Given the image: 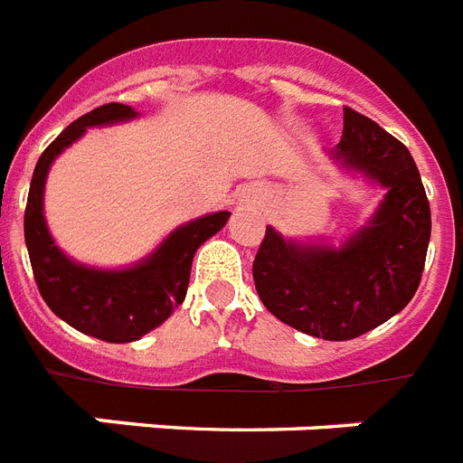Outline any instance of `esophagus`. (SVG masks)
Listing matches in <instances>:
<instances>
[{
	"label": "esophagus",
	"instance_id": "34e87169",
	"mask_svg": "<svg viewBox=\"0 0 463 463\" xmlns=\"http://www.w3.org/2000/svg\"><path fill=\"white\" fill-rule=\"evenodd\" d=\"M250 198H253V201H255V198H262V194H253Z\"/></svg>",
	"mask_w": 463,
	"mask_h": 463
}]
</instances>
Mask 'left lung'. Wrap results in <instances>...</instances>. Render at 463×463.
I'll return each mask as SVG.
<instances>
[{"mask_svg":"<svg viewBox=\"0 0 463 463\" xmlns=\"http://www.w3.org/2000/svg\"><path fill=\"white\" fill-rule=\"evenodd\" d=\"M332 155L387 188L380 208L339 249L291 241L268 227L253 279L265 308L282 323L346 342L413 298L430 241V205L409 147L351 107H344V133Z\"/></svg>","mask_w":463,"mask_h":463,"instance_id":"obj_1","label":"left lung"}]
</instances>
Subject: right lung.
I'll return each mask as SVG.
<instances>
[{
  "instance_id": "obj_1",
  "label": "right lung",
  "mask_w": 463,
  "mask_h": 463,
  "mask_svg": "<svg viewBox=\"0 0 463 463\" xmlns=\"http://www.w3.org/2000/svg\"><path fill=\"white\" fill-rule=\"evenodd\" d=\"M136 117L138 112L128 105L109 102L83 114L59 133L35 165L24 220L25 246L44 303L54 316L79 332L112 344L136 342L172 316L174 308L186 298L195 250L229 220L224 210L188 222L174 229L147 258L124 269L88 268L59 250L43 213L44 181L52 162L64 147L79 140L85 128L107 127Z\"/></svg>"
}]
</instances>
